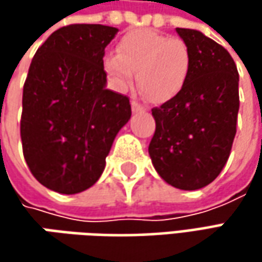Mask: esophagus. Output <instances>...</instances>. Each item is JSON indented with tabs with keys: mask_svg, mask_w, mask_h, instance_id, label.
<instances>
[{
	"mask_svg": "<svg viewBox=\"0 0 262 262\" xmlns=\"http://www.w3.org/2000/svg\"><path fill=\"white\" fill-rule=\"evenodd\" d=\"M131 109H133V112H144V111H146V107L143 105H140L136 100L131 102Z\"/></svg>",
	"mask_w": 262,
	"mask_h": 262,
	"instance_id": "1",
	"label": "esophagus"
}]
</instances>
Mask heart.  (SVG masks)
<instances>
[{
    "instance_id": "obj_1",
    "label": "heart",
    "mask_w": 262,
    "mask_h": 262,
    "mask_svg": "<svg viewBox=\"0 0 262 262\" xmlns=\"http://www.w3.org/2000/svg\"><path fill=\"white\" fill-rule=\"evenodd\" d=\"M102 66L111 84L125 92L134 81L155 103H165L179 95L191 70L188 45L179 37L156 30H133L121 37L115 52L103 56Z\"/></svg>"
}]
</instances>
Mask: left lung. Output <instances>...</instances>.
Here are the masks:
<instances>
[{"mask_svg": "<svg viewBox=\"0 0 262 262\" xmlns=\"http://www.w3.org/2000/svg\"><path fill=\"white\" fill-rule=\"evenodd\" d=\"M188 45L191 70L184 90L153 107L156 131L148 155L169 185L194 191L226 165L236 134L239 74L222 45L198 30L176 29Z\"/></svg>", "mask_w": 262, "mask_h": 262, "instance_id": "left-lung-1", "label": "left lung"}]
</instances>
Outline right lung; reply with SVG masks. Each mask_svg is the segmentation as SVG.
Wrapping results in <instances>:
<instances>
[{
	"instance_id": "1",
	"label": "right lung",
	"mask_w": 262,
	"mask_h": 262,
	"mask_svg": "<svg viewBox=\"0 0 262 262\" xmlns=\"http://www.w3.org/2000/svg\"><path fill=\"white\" fill-rule=\"evenodd\" d=\"M118 29L70 25L36 51L23 87L20 136L32 175L59 194L95 185L118 131L131 118L126 96L106 89L105 48Z\"/></svg>"
}]
</instances>
